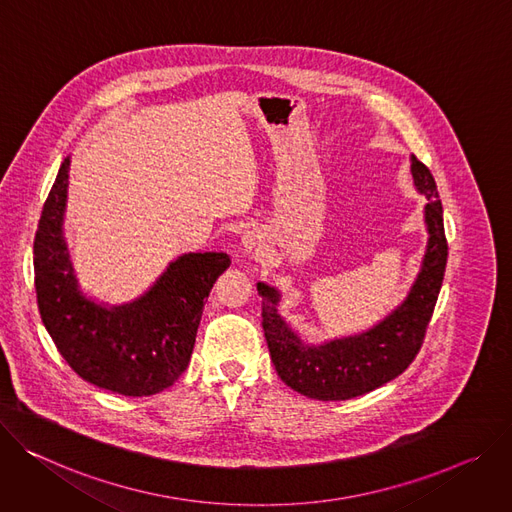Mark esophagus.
Returning <instances> with one entry per match:
<instances>
[{
  "instance_id": "esophagus-1",
  "label": "esophagus",
  "mask_w": 512,
  "mask_h": 512,
  "mask_svg": "<svg viewBox=\"0 0 512 512\" xmlns=\"http://www.w3.org/2000/svg\"><path fill=\"white\" fill-rule=\"evenodd\" d=\"M260 246H262V236H260L256 230H248V232L242 236V248H244L246 254L256 252Z\"/></svg>"
}]
</instances>
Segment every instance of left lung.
I'll return each mask as SVG.
<instances>
[{
    "instance_id": "obj_1",
    "label": "left lung",
    "mask_w": 512,
    "mask_h": 512,
    "mask_svg": "<svg viewBox=\"0 0 512 512\" xmlns=\"http://www.w3.org/2000/svg\"><path fill=\"white\" fill-rule=\"evenodd\" d=\"M415 189L425 195L423 209L427 246L417 278L401 305L366 331L348 337L309 344L280 315L278 289L258 282L262 297V327L272 364L280 380L315 401H348L366 394L399 374L415 360L437 295L441 291L447 242L443 232V207L429 168L411 154Z\"/></svg>"
}]
</instances>
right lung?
<instances>
[{
    "label": "right lung",
    "mask_w": 512,
    "mask_h": 512,
    "mask_svg": "<svg viewBox=\"0 0 512 512\" xmlns=\"http://www.w3.org/2000/svg\"><path fill=\"white\" fill-rule=\"evenodd\" d=\"M67 156L44 203L34 238L42 323L67 364L87 382L124 396H150L187 370L205 301L232 264L225 252H189L168 262L146 293L124 305L89 297L65 238Z\"/></svg>",
    "instance_id": "add662e5"
}]
</instances>
